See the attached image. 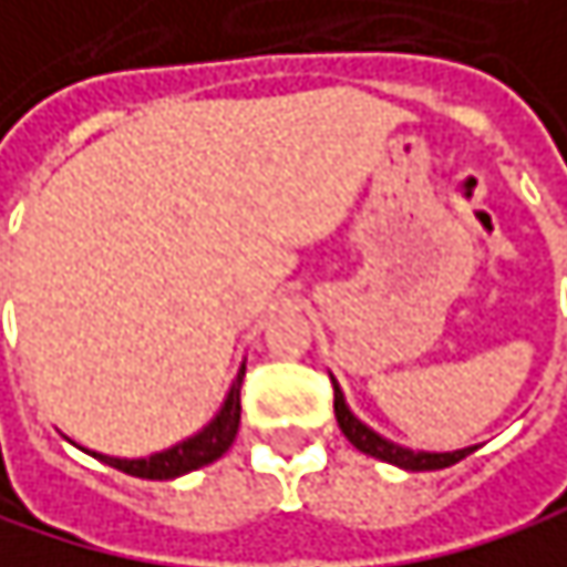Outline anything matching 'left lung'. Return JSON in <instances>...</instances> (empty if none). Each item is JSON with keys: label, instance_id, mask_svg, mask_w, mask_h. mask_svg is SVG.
<instances>
[{"label": "left lung", "instance_id": "obj_1", "mask_svg": "<svg viewBox=\"0 0 567 567\" xmlns=\"http://www.w3.org/2000/svg\"><path fill=\"white\" fill-rule=\"evenodd\" d=\"M336 385V382H332ZM336 419H339V429L346 432V439L359 449V452H365V455H372V458H382V462H392V465H399V468H409V472H435V468H449V465H455V462H462L465 455H472L475 449H462V452H409V449H402V445H392V442H385L382 435H375L372 429H365L352 412H349V405H346V399H342V389L336 385Z\"/></svg>", "mask_w": 567, "mask_h": 567}]
</instances>
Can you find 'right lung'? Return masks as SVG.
<instances>
[{
    "label": "right lung",
    "instance_id": "obj_1",
    "mask_svg": "<svg viewBox=\"0 0 567 567\" xmlns=\"http://www.w3.org/2000/svg\"><path fill=\"white\" fill-rule=\"evenodd\" d=\"M241 375H245V365L238 372V379L231 382L228 389V399L221 405V412L192 439L158 452V455H148V458H109V455H95L102 458L105 465L125 472V475H135V478H178L185 472H195L202 465H212L215 458H221L231 442H235V432H238V419H241Z\"/></svg>",
    "mask_w": 567,
    "mask_h": 567
}]
</instances>
